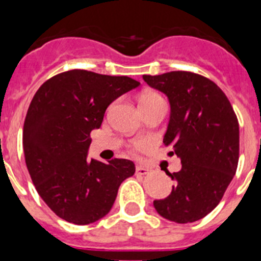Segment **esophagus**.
Returning <instances> with one entry per match:
<instances>
[{
	"instance_id": "esophagus-1",
	"label": "esophagus",
	"mask_w": 261,
	"mask_h": 261,
	"mask_svg": "<svg viewBox=\"0 0 261 261\" xmlns=\"http://www.w3.org/2000/svg\"><path fill=\"white\" fill-rule=\"evenodd\" d=\"M147 172H149V170L145 166H137V168H136V174L137 175H146Z\"/></svg>"
}]
</instances>
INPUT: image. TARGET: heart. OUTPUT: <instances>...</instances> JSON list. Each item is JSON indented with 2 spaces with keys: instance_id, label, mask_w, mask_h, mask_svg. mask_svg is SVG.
Listing matches in <instances>:
<instances>
[{
  "instance_id": "heart-1",
  "label": "heart",
  "mask_w": 261,
  "mask_h": 261,
  "mask_svg": "<svg viewBox=\"0 0 261 261\" xmlns=\"http://www.w3.org/2000/svg\"><path fill=\"white\" fill-rule=\"evenodd\" d=\"M163 100L162 96L159 95L158 93H154V91H146V93L142 94L140 96V105H144V103H154V102H161ZM145 145L142 142H136L135 149L136 150H142Z\"/></svg>"
}]
</instances>
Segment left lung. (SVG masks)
Returning <instances> with one entry per match:
<instances>
[{"label":"left lung","instance_id":"obj_1","mask_svg":"<svg viewBox=\"0 0 261 261\" xmlns=\"http://www.w3.org/2000/svg\"><path fill=\"white\" fill-rule=\"evenodd\" d=\"M142 78L168 98L171 114L163 144L181 162L180 171L166 172L175 187L166 199L154 200V208L176 223L201 220L220 204L238 167L237 115L206 77L179 70Z\"/></svg>","mask_w":261,"mask_h":261}]
</instances>
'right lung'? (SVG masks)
<instances>
[{
    "instance_id": "add662e5",
    "label": "right lung",
    "mask_w": 261,
    "mask_h": 261,
    "mask_svg": "<svg viewBox=\"0 0 261 261\" xmlns=\"http://www.w3.org/2000/svg\"><path fill=\"white\" fill-rule=\"evenodd\" d=\"M126 75L74 69L45 81L23 125V151L35 188L53 213L75 225L100 220L114 205L135 163L87 159L90 133L100 128L108 106L138 87Z\"/></svg>"
}]
</instances>
